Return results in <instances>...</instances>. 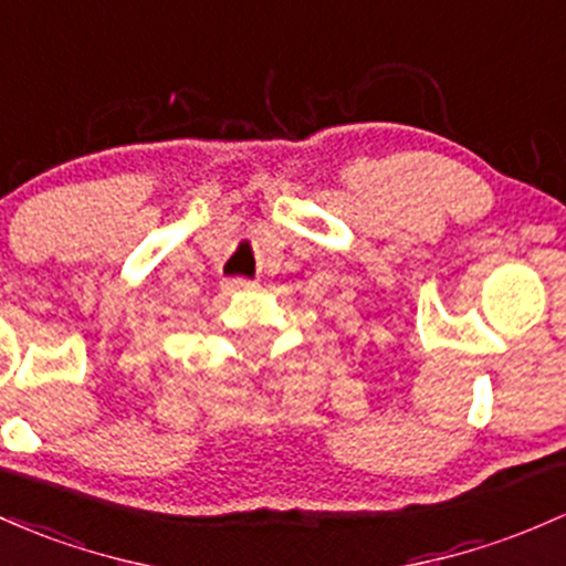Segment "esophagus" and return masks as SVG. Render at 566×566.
Returning <instances> with one entry per match:
<instances>
[{"label": "esophagus", "instance_id": "esophagus-1", "mask_svg": "<svg viewBox=\"0 0 566 566\" xmlns=\"http://www.w3.org/2000/svg\"><path fill=\"white\" fill-rule=\"evenodd\" d=\"M226 290L228 293H250V290H254V284L250 279H231V282H226Z\"/></svg>", "mask_w": 566, "mask_h": 566}]
</instances>
